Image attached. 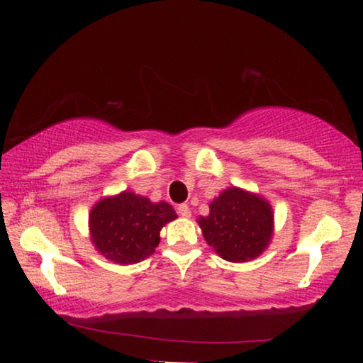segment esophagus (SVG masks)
Masks as SVG:
<instances>
[{
  "label": "esophagus",
  "instance_id": "34e87169",
  "mask_svg": "<svg viewBox=\"0 0 363 363\" xmlns=\"http://www.w3.org/2000/svg\"><path fill=\"white\" fill-rule=\"evenodd\" d=\"M177 213L183 218H190V215H191L190 208H188V205H185V203H182V205L177 206Z\"/></svg>",
  "mask_w": 363,
  "mask_h": 363
}]
</instances>
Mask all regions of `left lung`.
<instances>
[{
	"instance_id": "8db88e82",
	"label": "left lung",
	"mask_w": 363,
	"mask_h": 363,
	"mask_svg": "<svg viewBox=\"0 0 363 363\" xmlns=\"http://www.w3.org/2000/svg\"><path fill=\"white\" fill-rule=\"evenodd\" d=\"M208 245L223 259H255L272 235V211L267 201L238 188H228L210 205V215L198 220Z\"/></svg>"
}]
</instances>
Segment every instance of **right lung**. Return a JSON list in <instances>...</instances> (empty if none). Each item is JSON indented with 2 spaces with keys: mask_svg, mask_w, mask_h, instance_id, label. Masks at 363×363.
Instances as JSON below:
<instances>
[{
  "mask_svg": "<svg viewBox=\"0 0 363 363\" xmlns=\"http://www.w3.org/2000/svg\"><path fill=\"white\" fill-rule=\"evenodd\" d=\"M175 218L177 213L168 203H152L123 191L99 201L92 208L89 225L99 252L118 264H133L155 252L163 225Z\"/></svg>",
  "mask_w": 363,
  "mask_h": 363,
  "instance_id": "obj_1",
  "label": "right lung"
}]
</instances>
